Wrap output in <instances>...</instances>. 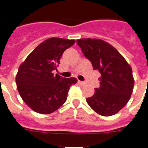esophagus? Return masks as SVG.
<instances>
[{
    "mask_svg": "<svg viewBox=\"0 0 148 148\" xmlns=\"http://www.w3.org/2000/svg\"><path fill=\"white\" fill-rule=\"evenodd\" d=\"M78 83L80 84L81 86H85V85H86V82H82V81H78Z\"/></svg>",
    "mask_w": 148,
    "mask_h": 148,
    "instance_id": "esophagus-1",
    "label": "esophagus"
}]
</instances>
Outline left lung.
<instances>
[{
    "mask_svg": "<svg viewBox=\"0 0 148 148\" xmlns=\"http://www.w3.org/2000/svg\"><path fill=\"white\" fill-rule=\"evenodd\" d=\"M77 43L93 70L101 74V86L93 96L86 98L88 105L104 116L117 113L128 102L133 90L131 66L116 49L102 39H81Z\"/></svg>",
    "mask_w": 148,
    "mask_h": 148,
    "instance_id": "1",
    "label": "left lung"
}]
</instances>
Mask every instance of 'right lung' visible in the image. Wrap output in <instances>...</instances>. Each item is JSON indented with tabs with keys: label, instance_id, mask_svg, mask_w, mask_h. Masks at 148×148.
<instances>
[{
	"label": "right lung",
	"instance_id": "add662e5",
	"mask_svg": "<svg viewBox=\"0 0 148 148\" xmlns=\"http://www.w3.org/2000/svg\"><path fill=\"white\" fill-rule=\"evenodd\" d=\"M74 39L49 38L31 52L20 66L16 77L18 92L25 104L40 114H50L66 101L75 77L64 78L52 71L60 63L63 52Z\"/></svg>",
	"mask_w": 148,
	"mask_h": 148
}]
</instances>
